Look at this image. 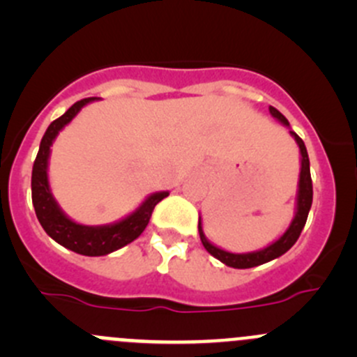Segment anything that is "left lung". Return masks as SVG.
I'll use <instances>...</instances> for the list:
<instances>
[{
    "label": "left lung",
    "mask_w": 357,
    "mask_h": 357,
    "mask_svg": "<svg viewBox=\"0 0 357 357\" xmlns=\"http://www.w3.org/2000/svg\"><path fill=\"white\" fill-rule=\"evenodd\" d=\"M269 114H271L276 121L282 122L283 126L290 128L285 115H283L282 112L276 110L275 107H269ZM290 136L295 139V143H297L298 146V152H301V172H298L297 197H295V215L294 219H291L289 228L285 229V233H283L278 240L269 243L268 247L259 248V250L245 252V254H235V252H228L225 250V248L208 242V238L204 233L202 219L199 218V233H200V240L202 243H204L205 250H207L211 255H214V257L218 259V261H221L222 264L229 266V268H236V269L254 268V266L266 264V262L280 257V255H283L287 250H290V248L294 247V243L297 242V238L301 236V231L304 229L305 221H307V214L309 211H311V204H312L311 169H309V155H307V150H305L304 142H302V139L291 131V129H290Z\"/></svg>",
    "instance_id": "1"
}]
</instances>
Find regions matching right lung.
<instances>
[{
  "label": "right lung",
  "instance_id": "right-lung-1",
  "mask_svg": "<svg viewBox=\"0 0 357 357\" xmlns=\"http://www.w3.org/2000/svg\"><path fill=\"white\" fill-rule=\"evenodd\" d=\"M98 98H84L81 102L74 103L62 117L53 121L46 129L45 136L39 145L38 157H36L34 165H32V205H34L38 221L41 222L43 229L52 236L56 243L75 254L88 255V257H98V255H107L110 252L119 250L128 243L135 242L149 225L152 212L155 205L162 199L169 195V192H155L146 197L145 200L136 207L131 214L119 221L110 222V225L102 226H88L79 225L74 219H70L66 212L60 208L59 202L53 197L52 188H50L48 179V164L50 153H52V145L59 132L70 124L72 119L81 112L82 107L95 102Z\"/></svg>",
  "mask_w": 357,
  "mask_h": 357
}]
</instances>
